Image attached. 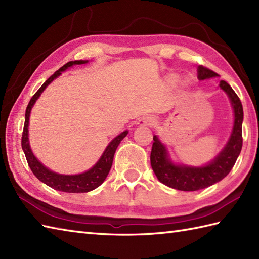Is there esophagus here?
Here are the masks:
<instances>
[{
  "mask_svg": "<svg viewBox=\"0 0 259 259\" xmlns=\"http://www.w3.org/2000/svg\"><path fill=\"white\" fill-rule=\"evenodd\" d=\"M155 122H156L155 117H152V115H147V117L139 119L137 124H138V126H152L155 124Z\"/></svg>",
  "mask_w": 259,
  "mask_h": 259,
  "instance_id": "obj_1",
  "label": "esophagus"
}]
</instances>
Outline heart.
<instances>
[{
    "label": "heart",
    "instance_id": "heart-1",
    "mask_svg": "<svg viewBox=\"0 0 259 259\" xmlns=\"http://www.w3.org/2000/svg\"><path fill=\"white\" fill-rule=\"evenodd\" d=\"M166 83L169 85V87H174L176 83H177L178 81V75L175 74V73H170L166 76Z\"/></svg>",
    "mask_w": 259,
    "mask_h": 259
}]
</instances>
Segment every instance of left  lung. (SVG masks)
<instances>
[{
  "label": "left lung",
  "mask_w": 259,
  "mask_h": 259,
  "mask_svg": "<svg viewBox=\"0 0 259 259\" xmlns=\"http://www.w3.org/2000/svg\"><path fill=\"white\" fill-rule=\"evenodd\" d=\"M197 73L199 80L218 76L216 72L202 65L198 67ZM219 88L226 93L232 103L234 110V125L226 146L213 158V160L200 167L175 163L169 157L167 147L158 138V136H153L150 155L151 167L158 180L170 188L183 191H195L207 188L226 177L237 160L241 147H243V136H241V126H243L244 120L243 106L238 96L226 81L222 80L219 82Z\"/></svg>",
  "instance_id": "obj_1"
}]
</instances>
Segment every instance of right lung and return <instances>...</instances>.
<instances>
[{
    "instance_id": "obj_1",
    "label": "right lung",
    "mask_w": 259,
    "mask_h": 259,
    "mask_svg": "<svg viewBox=\"0 0 259 259\" xmlns=\"http://www.w3.org/2000/svg\"><path fill=\"white\" fill-rule=\"evenodd\" d=\"M88 62H89L88 60H75V61H70L67 64H64L62 68H60L58 71H56L54 74H52L50 78L42 84L40 89L35 92V95L31 98L29 104H27L25 110V122L23 134H22V149H23L26 161L29 163V167L31 168L32 172L34 174L35 177L53 189L64 192H72V194L91 191L98 188V187L103 183L104 179L107 178L110 169H111L114 152L117 150L121 140L128 135V130L123 131L122 134H120L119 136L115 137L113 140L110 141V144L107 146L106 149H104L100 159H99L97 163L92 168L78 175H61L54 172L46 166H43L42 162L38 161L37 158L33 155L29 141V120L31 110L33 106H34V103L36 102L38 97L41 96V93L46 90V88L50 84L54 79H57L59 75L62 74L63 71L71 68L72 65L85 64Z\"/></svg>"
}]
</instances>
